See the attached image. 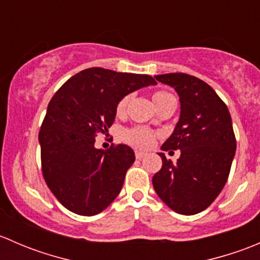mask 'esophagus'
I'll use <instances>...</instances> for the list:
<instances>
[{"mask_svg": "<svg viewBox=\"0 0 260 260\" xmlns=\"http://www.w3.org/2000/svg\"><path fill=\"white\" fill-rule=\"evenodd\" d=\"M143 157H145V153H143V152L136 151V158H137V159H142Z\"/></svg>", "mask_w": 260, "mask_h": 260, "instance_id": "obj_1", "label": "esophagus"}]
</instances>
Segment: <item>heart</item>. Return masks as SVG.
Returning a JSON list of instances; mask_svg holds the SVG:
<instances>
[{
  "mask_svg": "<svg viewBox=\"0 0 260 260\" xmlns=\"http://www.w3.org/2000/svg\"><path fill=\"white\" fill-rule=\"evenodd\" d=\"M129 99L131 95L122 96V98L118 101L117 106H115V113L118 115H122L124 113ZM152 99H153L157 108H159L162 104L169 102L170 99H174V95L166 90H157L154 91L153 95H152ZM154 137H156V135H154L152 131L147 129L145 127L127 128V129H123L122 133H120V138H122L125 143L136 147V148H148V147H151L152 143L154 142Z\"/></svg>",
  "mask_w": 260,
  "mask_h": 260,
  "instance_id": "1",
  "label": "heart"
}]
</instances>
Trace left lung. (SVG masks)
<instances>
[{
	"instance_id": "left-lung-1",
	"label": "left lung",
	"mask_w": 260,
	"mask_h": 260,
	"mask_svg": "<svg viewBox=\"0 0 260 260\" xmlns=\"http://www.w3.org/2000/svg\"><path fill=\"white\" fill-rule=\"evenodd\" d=\"M175 88L181 114L164 151L181 149L176 164L164 153L162 167L152 179L154 191L172 210L193 215L214 203L226 183L237 149L226 104L209 84L185 73L156 75Z\"/></svg>"
}]
</instances>
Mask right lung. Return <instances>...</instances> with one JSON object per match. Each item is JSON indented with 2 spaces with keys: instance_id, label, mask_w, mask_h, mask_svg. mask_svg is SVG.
<instances>
[{
  "instance_id": "1",
  "label": "right lung",
  "mask_w": 260,
  "mask_h": 260,
  "mask_svg": "<svg viewBox=\"0 0 260 260\" xmlns=\"http://www.w3.org/2000/svg\"><path fill=\"white\" fill-rule=\"evenodd\" d=\"M149 84H156L149 75L89 68L54 94L39 132L41 170L50 191L68 210L96 215L120 192L135 152L125 145L95 148V136L108 132L122 96Z\"/></svg>"
}]
</instances>
